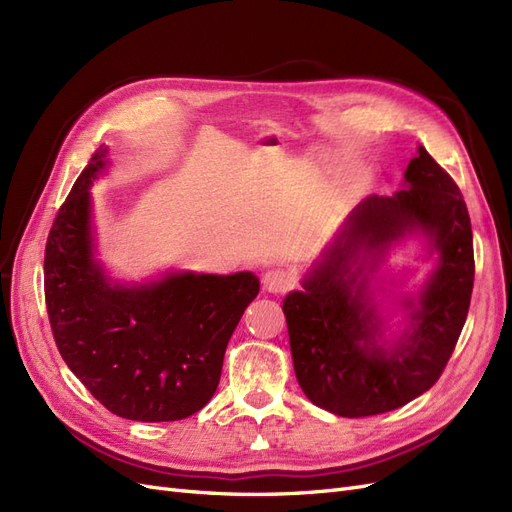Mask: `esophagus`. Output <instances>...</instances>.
I'll return each instance as SVG.
<instances>
[{
    "instance_id": "esophagus-1",
    "label": "esophagus",
    "mask_w": 512,
    "mask_h": 512,
    "mask_svg": "<svg viewBox=\"0 0 512 512\" xmlns=\"http://www.w3.org/2000/svg\"><path fill=\"white\" fill-rule=\"evenodd\" d=\"M262 286H265L267 292L284 294L294 286V277L286 269H271L262 275Z\"/></svg>"
}]
</instances>
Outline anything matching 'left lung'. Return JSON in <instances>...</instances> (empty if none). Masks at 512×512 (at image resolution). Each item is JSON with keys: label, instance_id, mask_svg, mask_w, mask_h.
<instances>
[{"label": "left lung", "instance_id": "8db88e82", "mask_svg": "<svg viewBox=\"0 0 512 512\" xmlns=\"http://www.w3.org/2000/svg\"><path fill=\"white\" fill-rule=\"evenodd\" d=\"M406 190L369 196L356 207L305 280L284 299L294 374L312 404L337 416L391 412L429 391L457 346L474 286L468 207L453 177L421 145L406 168ZM423 229L441 254L413 324L391 348L366 297L365 266L406 231ZM372 260L369 261L368 258Z\"/></svg>", "mask_w": 512, "mask_h": 512}]
</instances>
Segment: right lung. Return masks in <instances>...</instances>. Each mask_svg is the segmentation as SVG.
<instances>
[{"mask_svg":"<svg viewBox=\"0 0 512 512\" xmlns=\"http://www.w3.org/2000/svg\"><path fill=\"white\" fill-rule=\"evenodd\" d=\"M91 156L59 207L44 250V299L61 359L117 416L181 421L220 384L232 331L260 290L254 273H175L111 286L94 260L89 185L106 166Z\"/></svg>","mask_w":512,"mask_h":512,"instance_id":"obj_1","label":"right lung"}]
</instances>
